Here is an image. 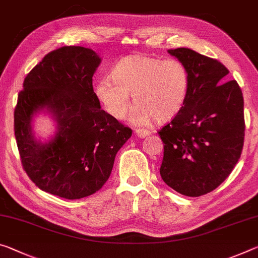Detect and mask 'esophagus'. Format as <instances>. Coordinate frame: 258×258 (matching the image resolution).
Listing matches in <instances>:
<instances>
[{
  "label": "esophagus",
  "mask_w": 258,
  "mask_h": 258,
  "mask_svg": "<svg viewBox=\"0 0 258 258\" xmlns=\"http://www.w3.org/2000/svg\"><path fill=\"white\" fill-rule=\"evenodd\" d=\"M150 132L148 130H146V128H137L136 130V134H137V137H139V138H145V137H147L148 136Z\"/></svg>",
  "instance_id": "obj_1"
}]
</instances>
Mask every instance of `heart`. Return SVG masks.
I'll list each match as a JSON object with an SVG mask.
<instances>
[{
    "label": "heart",
    "mask_w": 258,
    "mask_h": 258,
    "mask_svg": "<svg viewBox=\"0 0 258 258\" xmlns=\"http://www.w3.org/2000/svg\"><path fill=\"white\" fill-rule=\"evenodd\" d=\"M189 84V71L181 60L130 55L114 65L111 79L107 77L97 83L95 93L116 119H124L132 95L136 105L131 120L146 125L153 118L162 122L177 116L186 103Z\"/></svg>",
    "instance_id": "1"
}]
</instances>
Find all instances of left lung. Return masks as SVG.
<instances>
[{
	"instance_id": "obj_1",
	"label": "left lung",
	"mask_w": 258,
	"mask_h": 258,
	"mask_svg": "<svg viewBox=\"0 0 258 258\" xmlns=\"http://www.w3.org/2000/svg\"><path fill=\"white\" fill-rule=\"evenodd\" d=\"M189 71L183 108L158 131L164 156L159 169L167 186L186 196L217 188L232 172L243 148V96L217 59L188 48L169 49Z\"/></svg>"
}]
</instances>
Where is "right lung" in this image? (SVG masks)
Returning <instances> with one entry per match:
<instances>
[{"instance_id": "right-lung-1", "label": "right lung", "mask_w": 258, "mask_h": 258, "mask_svg": "<svg viewBox=\"0 0 258 258\" xmlns=\"http://www.w3.org/2000/svg\"><path fill=\"white\" fill-rule=\"evenodd\" d=\"M101 63L89 48L48 52L24 80L15 108V137L25 172L40 189L68 200L101 189L132 130L101 109L93 75ZM46 108L57 122L55 138L36 141L31 118Z\"/></svg>"}]
</instances>
